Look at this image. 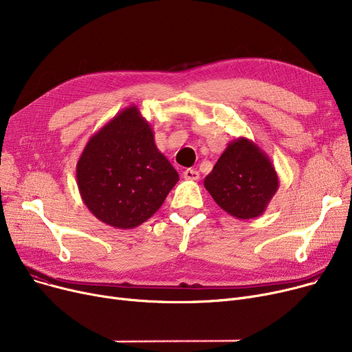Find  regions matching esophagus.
Instances as JSON below:
<instances>
[{"mask_svg":"<svg viewBox=\"0 0 352 352\" xmlns=\"http://www.w3.org/2000/svg\"><path fill=\"white\" fill-rule=\"evenodd\" d=\"M182 175H184V178H186V179H192V181L199 179V173L197 170H191V168L184 171Z\"/></svg>","mask_w":352,"mask_h":352,"instance_id":"1","label":"esophagus"}]
</instances>
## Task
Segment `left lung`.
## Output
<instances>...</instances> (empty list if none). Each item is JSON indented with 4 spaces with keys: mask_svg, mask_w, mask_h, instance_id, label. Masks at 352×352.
<instances>
[{
    "mask_svg": "<svg viewBox=\"0 0 352 352\" xmlns=\"http://www.w3.org/2000/svg\"><path fill=\"white\" fill-rule=\"evenodd\" d=\"M204 187L217 204L238 219L264 214L280 187L270 157L245 137L231 141L206 177Z\"/></svg>",
    "mask_w": 352,
    "mask_h": 352,
    "instance_id": "left-lung-1",
    "label": "left lung"
}]
</instances>
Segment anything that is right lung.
Instances as JSON below:
<instances>
[{"label": "right lung", "mask_w": 352, "mask_h": 352, "mask_svg": "<svg viewBox=\"0 0 352 352\" xmlns=\"http://www.w3.org/2000/svg\"><path fill=\"white\" fill-rule=\"evenodd\" d=\"M178 179L135 105L101 126L77 162L84 204L101 223L120 230L135 228L151 218Z\"/></svg>", "instance_id": "add662e5"}]
</instances>
